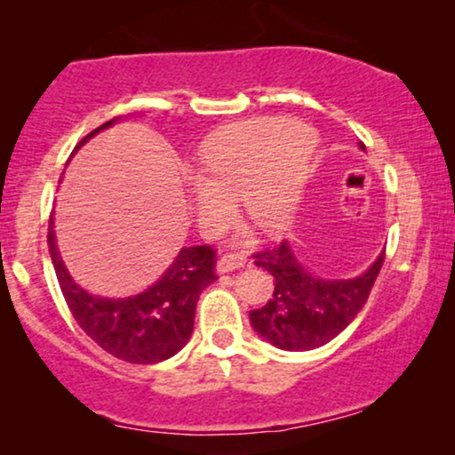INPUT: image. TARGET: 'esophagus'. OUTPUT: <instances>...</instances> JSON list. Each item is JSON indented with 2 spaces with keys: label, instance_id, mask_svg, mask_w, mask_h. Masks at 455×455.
Returning a JSON list of instances; mask_svg holds the SVG:
<instances>
[{
  "label": "esophagus",
  "instance_id": "obj_1",
  "mask_svg": "<svg viewBox=\"0 0 455 455\" xmlns=\"http://www.w3.org/2000/svg\"><path fill=\"white\" fill-rule=\"evenodd\" d=\"M243 266L245 256H241V253H224V256L216 262V272L218 275H227V272L243 268Z\"/></svg>",
  "mask_w": 455,
  "mask_h": 455
}]
</instances>
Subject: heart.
I'll use <instances>...</instances> for the list:
<instances>
[{
    "instance_id": "heart-1",
    "label": "heart",
    "mask_w": 455,
    "mask_h": 455,
    "mask_svg": "<svg viewBox=\"0 0 455 455\" xmlns=\"http://www.w3.org/2000/svg\"><path fill=\"white\" fill-rule=\"evenodd\" d=\"M316 148L310 126L291 118L247 120L218 132L199 154L202 177L189 179L199 224L210 233L220 228L239 197L259 231L284 233L298 214Z\"/></svg>"
}]
</instances>
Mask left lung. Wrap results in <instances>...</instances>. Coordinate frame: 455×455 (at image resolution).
I'll return each mask as SVG.
<instances>
[{
	"instance_id": "1",
	"label": "left lung",
	"mask_w": 455,
	"mask_h": 455,
	"mask_svg": "<svg viewBox=\"0 0 455 455\" xmlns=\"http://www.w3.org/2000/svg\"><path fill=\"white\" fill-rule=\"evenodd\" d=\"M364 149V143H360ZM258 268L275 278L272 298L250 312V323L259 337L287 351L323 347L349 326L364 307L377 281L385 251L371 268L354 278H320L307 272L287 241L256 253Z\"/></svg>"
}]
</instances>
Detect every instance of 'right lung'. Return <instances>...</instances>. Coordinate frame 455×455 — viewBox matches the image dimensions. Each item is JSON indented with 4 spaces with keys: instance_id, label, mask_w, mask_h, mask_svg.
<instances>
[{
    "instance_id": "obj_1",
    "label": "right lung",
    "mask_w": 455,
    "mask_h": 455,
    "mask_svg": "<svg viewBox=\"0 0 455 455\" xmlns=\"http://www.w3.org/2000/svg\"><path fill=\"white\" fill-rule=\"evenodd\" d=\"M114 123L118 118L97 126L76 149ZM47 243L60 289L78 326L101 349L131 364H156L179 354L191 339L199 295L216 281V251L208 245L183 247L164 275L141 293L101 298L87 293L70 276L58 251L53 220L47 228Z\"/></svg>"
}]
</instances>
